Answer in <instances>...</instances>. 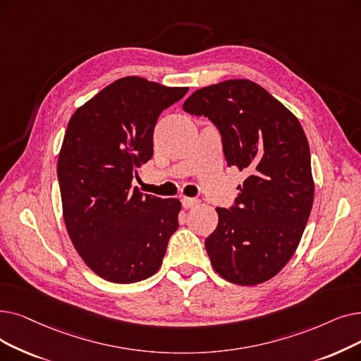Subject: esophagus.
<instances>
[{
  "instance_id": "obj_1",
  "label": "esophagus",
  "mask_w": 361,
  "mask_h": 361,
  "mask_svg": "<svg viewBox=\"0 0 361 361\" xmlns=\"http://www.w3.org/2000/svg\"><path fill=\"white\" fill-rule=\"evenodd\" d=\"M181 203H183L184 208H193L195 205H197L199 200L195 199V197H185V196H183L181 197Z\"/></svg>"
}]
</instances>
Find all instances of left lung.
<instances>
[{
  "label": "left lung",
  "instance_id": "left-lung-1",
  "mask_svg": "<svg viewBox=\"0 0 361 361\" xmlns=\"http://www.w3.org/2000/svg\"><path fill=\"white\" fill-rule=\"evenodd\" d=\"M183 109L216 125L227 165L247 176L238 187L236 205L215 209L218 226L205 240L212 267L234 285L264 283L295 254L314 200L301 123L249 80L203 87Z\"/></svg>",
  "mask_w": 361,
  "mask_h": 361
}]
</instances>
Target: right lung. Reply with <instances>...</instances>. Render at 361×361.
Masks as SVG:
<instances>
[{
  "label": "right lung",
  "instance_id": "1",
  "mask_svg": "<svg viewBox=\"0 0 361 361\" xmlns=\"http://www.w3.org/2000/svg\"><path fill=\"white\" fill-rule=\"evenodd\" d=\"M187 91L125 76L68 123L57 161L63 219L76 252L107 281L153 276L178 228L180 200L143 195L131 181L152 159L156 121Z\"/></svg>",
  "mask_w": 361,
  "mask_h": 361
}]
</instances>
